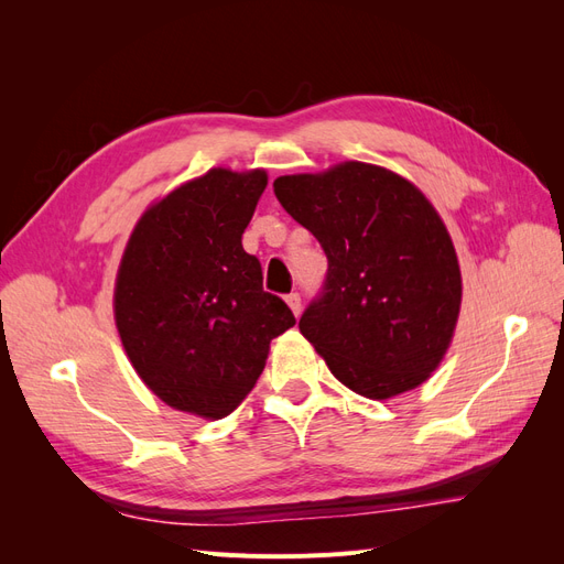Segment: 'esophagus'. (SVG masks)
Returning a JSON list of instances; mask_svg holds the SVG:
<instances>
[{
  "instance_id": "34e87169",
  "label": "esophagus",
  "mask_w": 564,
  "mask_h": 564,
  "mask_svg": "<svg viewBox=\"0 0 564 564\" xmlns=\"http://www.w3.org/2000/svg\"><path fill=\"white\" fill-rule=\"evenodd\" d=\"M286 303H289V308L294 311V315H299L301 313V308H303V303H301V294L299 292H292V294H286Z\"/></svg>"
}]
</instances>
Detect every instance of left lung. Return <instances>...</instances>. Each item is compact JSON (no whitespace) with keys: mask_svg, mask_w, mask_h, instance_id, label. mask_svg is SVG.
Returning <instances> with one entry per match:
<instances>
[{"mask_svg":"<svg viewBox=\"0 0 564 564\" xmlns=\"http://www.w3.org/2000/svg\"><path fill=\"white\" fill-rule=\"evenodd\" d=\"M272 191L329 261L301 334L369 400L421 386L449 346L460 305L456 251L433 204L362 162L280 176Z\"/></svg>","mask_w":564,"mask_h":564,"instance_id":"obj_1","label":"left lung"}]
</instances>
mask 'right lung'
Instances as JSON below:
<instances>
[{
    "mask_svg": "<svg viewBox=\"0 0 564 564\" xmlns=\"http://www.w3.org/2000/svg\"><path fill=\"white\" fill-rule=\"evenodd\" d=\"M265 185L261 169H212L150 207L122 256L119 338L145 386L181 412H235L261 377L270 340L296 324L242 249Z\"/></svg>",
    "mask_w": 564,
    "mask_h": 564,
    "instance_id": "1",
    "label": "right lung"
}]
</instances>
